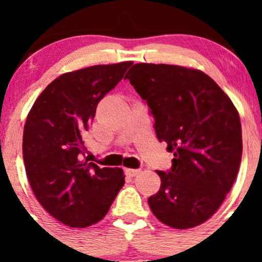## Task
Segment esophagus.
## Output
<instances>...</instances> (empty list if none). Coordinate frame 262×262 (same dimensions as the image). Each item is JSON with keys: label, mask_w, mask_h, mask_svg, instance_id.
<instances>
[{"label": "esophagus", "mask_w": 262, "mask_h": 262, "mask_svg": "<svg viewBox=\"0 0 262 262\" xmlns=\"http://www.w3.org/2000/svg\"><path fill=\"white\" fill-rule=\"evenodd\" d=\"M141 172L139 168H125V175L129 176V178H133V176H137Z\"/></svg>", "instance_id": "obj_1"}]
</instances>
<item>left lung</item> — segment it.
<instances>
[{
  "instance_id": "left-lung-1",
  "label": "left lung",
  "mask_w": 262,
  "mask_h": 262,
  "mask_svg": "<svg viewBox=\"0 0 262 262\" xmlns=\"http://www.w3.org/2000/svg\"><path fill=\"white\" fill-rule=\"evenodd\" d=\"M155 119L158 141L172 152L170 170L152 213L176 229L204 223L218 210L238 173L242 157L239 115L231 99L204 72L171 64H134L125 75Z\"/></svg>"
}]
</instances>
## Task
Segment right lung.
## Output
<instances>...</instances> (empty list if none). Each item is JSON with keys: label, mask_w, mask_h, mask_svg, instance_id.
Returning <instances> with one entry per match:
<instances>
[{"label": "right lung", "mask_w": 262, "mask_h": 262, "mask_svg": "<svg viewBox=\"0 0 262 262\" xmlns=\"http://www.w3.org/2000/svg\"><path fill=\"white\" fill-rule=\"evenodd\" d=\"M133 64L92 66L50 82L26 119L23 155L29 182L44 209L66 226L84 228L101 221L124 185L121 168H100L84 156L100 100Z\"/></svg>", "instance_id": "1"}]
</instances>
